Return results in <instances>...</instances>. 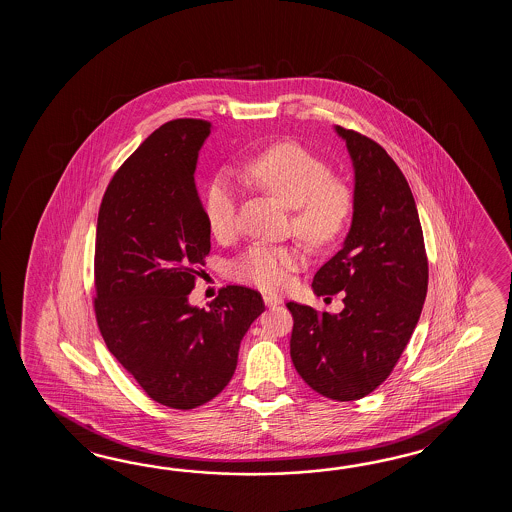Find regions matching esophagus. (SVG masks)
I'll return each instance as SVG.
<instances>
[{
    "instance_id": "obj_1",
    "label": "esophagus",
    "mask_w": 512,
    "mask_h": 512,
    "mask_svg": "<svg viewBox=\"0 0 512 512\" xmlns=\"http://www.w3.org/2000/svg\"><path fill=\"white\" fill-rule=\"evenodd\" d=\"M263 302L265 305L271 309V307H276V305L282 304V300L278 298V296H274V294H263Z\"/></svg>"
}]
</instances>
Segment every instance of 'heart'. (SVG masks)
I'll return each instance as SVG.
<instances>
[{
  "instance_id": "obj_1",
  "label": "heart",
  "mask_w": 512,
  "mask_h": 512,
  "mask_svg": "<svg viewBox=\"0 0 512 512\" xmlns=\"http://www.w3.org/2000/svg\"><path fill=\"white\" fill-rule=\"evenodd\" d=\"M243 179L293 208L294 230L313 245L338 240L355 212V190L331 175L318 155L298 142H280L243 166ZM238 192L227 175L210 181L203 214L214 238L227 240L236 230ZM304 263L298 247L254 243L232 263L234 280L261 291H282Z\"/></svg>"
}]
</instances>
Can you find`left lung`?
<instances>
[{
  "instance_id": "8db88e82",
  "label": "left lung",
  "mask_w": 512,
  "mask_h": 512,
  "mask_svg": "<svg viewBox=\"0 0 512 512\" xmlns=\"http://www.w3.org/2000/svg\"><path fill=\"white\" fill-rule=\"evenodd\" d=\"M355 170V212L342 249L313 278L316 296L344 294L338 315L289 302L291 359L315 392L357 401L388 379L410 342L428 289L412 190L381 144L335 126Z\"/></svg>"
}]
</instances>
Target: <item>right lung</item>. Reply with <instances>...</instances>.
I'll return each mask as SVG.
<instances>
[{"label":"right lung","mask_w":512,"mask_h":512,"mask_svg":"<svg viewBox=\"0 0 512 512\" xmlns=\"http://www.w3.org/2000/svg\"><path fill=\"white\" fill-rule=\"evenodd\" d=\"M212 124L177 119L142 142L109 181L98 210L95 315L111 355L148 397L175 410L229 384L261 294L227 285L210 309L188 304L210 252L197 196V155Z\"/></svg>","instance_id":"obj_1"}]
</instances>
